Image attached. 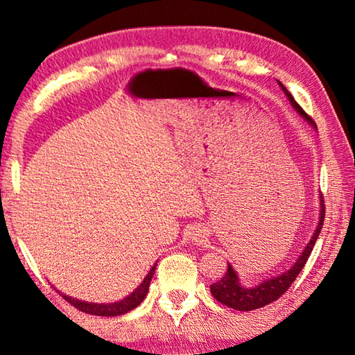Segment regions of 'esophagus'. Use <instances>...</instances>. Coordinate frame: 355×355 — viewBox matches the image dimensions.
Listing matches in <instances>:
<instances>
[{
	"mask_svg": "<svg viewBox=\"0 0 355 355\" xmlns=\"http://www.w3.org/2000/svg\"><path fill=\"white\" fill-rule=\"evenodd\" d=\"M203 238H205V233H203V230H199V232H196V235H194V239L197 243H202L203 241Z\"/></svg>",
	"mask_w": 355,
	"mask_h": 355,
	"instance_id": "34e87169",
	"label": "esophagus"
}]
</instances>
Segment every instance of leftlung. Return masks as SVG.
Segmentation results:
<instances>
[{
    "instance_id": "1",
    "label": "left lung",
    "mask_w": 355,
    "mask_h": 355,
    "mask_svg": "<svg viewBox=\"0 0 355 355\" xmlns=\"http://www.w3.org/2000/svg\"><path fill=\"white\" fill-rule=\"evenodd\" d=\"M279 84H280V87L284 89V92L286 94L288 100L291 101L294 110H296L304 119H307L310 123L315 125L313 119H311L309 114L297 105V101L293 98V95L288 92V89L284 86V84H282V83H279ZM321 208H322L321 209V219H320V224H318L315 235L311 236L310 243L307 244V248H305V250L302 252V255H300L299 260L294 263V266L290 269V271L280 274L274 279L264 280L263 284L257 285L255 288H244V286L239 285L236 272L233 271V268L230 266V264H228L227 272L224 274V277L219 279L218 282H216V284L209 286V288H211V294L214 296V299L219 300L220 304H224L230 309L249 311V310L264 307V305L271 304V302H274V300L280 299V296H284V294L288 290H290V286L293 285V282L296 280V277L300 274V271L304 269L305 263H307L309 257L311 254V250H313V245L316 243V239H318V236H320V232H321L322 222H324V216H326V209H324V208H326V205H324L322 194H321Z\"/></svg>"
}]
</instances>
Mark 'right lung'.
<instances>
[{"mask_svg": "<svg viewBox=\"0 0 355 355\" xmlns=\"http://www.w3.org/2000/svg\"><path fill=\"white\" fill-rule=\"evenodd\" d=\"M156 269V264H153L152 269H150L147 277L144 279L142 284L136 288V290L130 294L128 297H125L123 300H119V302H114V304H92V302H83V300H78L73 299L70 296H65L62 294V297L67 300L69 304L73 305L75 309H78L80 311H84V313H89V315H97V316H119V315H123V313H128L130 310H133L135 307L139 305L144 297L147 296L148 293V286H150V282H152L153 277V272ZM59 293V291H58Z\"/></svg>", "mask_w": 355, "mask_h": 355, "instance_id": "right-lung-1", "label": "right lung"}]
</instances>
